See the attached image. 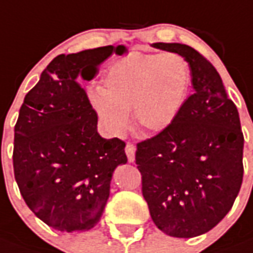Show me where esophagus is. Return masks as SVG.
I'll return each instance as SVG.
<instances>
[{
  "mask_svg": "<svg viewBox=\"0 0 253 253\" xmlns=\"http://www.w3.org/2000/svg\"><path fill=\"white\" fill-rule=\"evenodd\" d=\"M125 150H126V155H127V159H128V162H134L135 161V150H136V147H135L132 143H127Z\"/></svg>",
  "mask_w": 253,
  "mask_h": 253,
  "instance_id": "1",
  "label": "esophagus"
}]
</instances>
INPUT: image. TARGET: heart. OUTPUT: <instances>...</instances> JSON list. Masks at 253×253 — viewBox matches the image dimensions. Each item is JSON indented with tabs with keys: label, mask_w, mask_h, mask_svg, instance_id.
Returning <instances> with one entry per match:
<instances>
[{
	"label": "heart",
	"mask_w": 253,
	"mask_h": 253,
	"mask_svg": "<svg viewBox=\"0 0 253 253\" xmlns=\"http://www.w3.org/2000/svg\"><path fill=\"white\" fill-rule=\"evenodd\" d=\"M191 86L190 65L176 53H134L106 69L99 90L90 101L111 134H123L130 123L147 132L167 130L182 111Z\"/></svg>",
	"instance_id": "b5f03b06"
}]
</instances>
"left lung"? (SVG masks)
Here are the masks:
<instances>
[{
	"instance_id": "left-lung-1",
	"label": "left lung",
	"mask_w": 253,
	"mask_h": 253,
	"mask_svg": "<svg viewBox=\"0 0 253 253\" xmlns=\"http://www.w3.org/2000/svg\"><path fill=\"white\" fill-rule=\"evenodd\" d=\"M152 46L186 59L194 94L167 130L136 144L142 194L158 228L173 238H194L228 213L240 191V118L207 58L182 43Z\"/></svg>"
}]
</instances>
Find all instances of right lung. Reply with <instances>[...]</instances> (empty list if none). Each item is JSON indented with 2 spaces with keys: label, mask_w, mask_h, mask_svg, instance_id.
<instances>
[{
  "label": "right lung",
  "mask_w": 253,
  "mask_h": 253,
  "mask_svg": "<svg viewBox=\"0 0 253 253\" xmlns=\"http://www.w3.org/2000/svg\"><path fill=\"white\" fill-rule=\"evenodd\" d=\"M119 45L61 54L26 94L14 127L13 167L19 192L43 223L84 232L101 220L114 169L127 162L118 138L96 131L98 115L78 77L90 81Z\"/></svg>",
  "instance_id": "obj_1"
}]
</instances>
